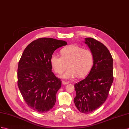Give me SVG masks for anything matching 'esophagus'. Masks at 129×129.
Returning <instances> with one entry per match:
<instances>
[{"mask_svg": "<svg viewBox=\"0 0 129 129\" xmlns=\"http://www.w3.org/2000/svg\"><path fill=\"white\" fill-rule=\"evenodd\" d=\"M69 83V82H67V81H62V84L63 85H66V84H68Z\"/></svg>", "mask_w": 129, "mask_h": 129, "instance_id": "34e87169", "label": "esophagus"}]
</instances>
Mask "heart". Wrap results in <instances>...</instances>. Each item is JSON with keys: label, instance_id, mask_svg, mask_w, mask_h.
I'll return each instance as SVG.
<instances>
[{"label": "heart", "instance_id": "b5f03b06", "mask_svg": "<svg viewBox=\"0 0 129 129\" xmlns=\"http://www.w3.org/2000/svg\"><path fill=\"white\" fill-rule=\"evenodd\" d=\"M61 57L53 55L51 64L54 71L62 74L67 69V71L61 76L65 79L85 76L90 71L93 64V53L89 49H83L76 45H70L62 49Z\"/></svg>", "mask_w": 129, "mask_h": 129}]
</instances>
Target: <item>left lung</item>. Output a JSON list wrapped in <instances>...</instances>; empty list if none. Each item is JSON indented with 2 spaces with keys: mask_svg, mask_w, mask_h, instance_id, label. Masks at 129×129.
<instances>
[{
  "mask_svg": "<svg viewBox=\"0 0 129 129\" xmlns=\"http://www.w3.org/2000/svg\"><path fill=\"white\" fill-rule=\"evenodd\" d=\"M84 43L93 54V65L87 77L75 84L76 107L81 113H90L100 107L108 97L113 81V58L107 48L93 38Z\"/></svg>",
  "mask_w": 129,
  "mask_h": 129,
  "instance_id": "left-lung-1",
  "label": "left lung"
}]
</instances>
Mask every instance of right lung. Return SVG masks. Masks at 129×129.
I'll return each mask as SVG.
<instances>
[{"label": "right lung", "mask_w": 129, "mask_h": 129, "mask_svg": "<svg viewBox=\"0 0 129 129\" xmlns=\"http://www.w3.org/2000/svg\"><path fill=\"white\" fill-rule=\"evenodd\" d=\"M67 45L65 41L40 38L27 46L19 60L18 88L27 105L38 113L47 112L55 105L61 82L52 71L51 58L55 50Z\"/></svg>", "instance_id": "add662e5"}]
</instances>
